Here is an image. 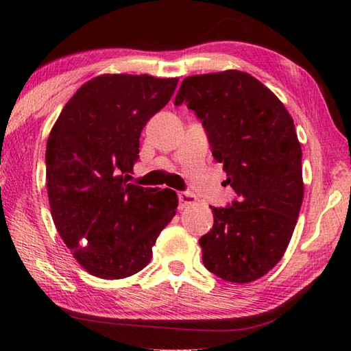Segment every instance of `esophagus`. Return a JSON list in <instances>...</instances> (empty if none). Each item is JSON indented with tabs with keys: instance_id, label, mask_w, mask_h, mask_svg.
Segmentation results:
<instances>
[{
	"instance_id": "obj_1",
	"label": "esophagus",
	"mask_w": 351,
	"mask_h": 351,
	"mask_svg": "<svg viewBox=\"0 0 351 351\" xmlns=\"http://www.w3.org/2000/svg\"><path fill=\"white\" fill-rule=\"evenodd\" d=\"M178 198H180V209H184L186 206L193 204L197 201V197L192 192H181L178 193Z\"/></svg>"
}]
</instances>
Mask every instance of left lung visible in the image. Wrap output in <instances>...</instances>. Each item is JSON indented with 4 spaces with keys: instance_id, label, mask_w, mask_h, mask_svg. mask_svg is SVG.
Returning a JSON list of instances; mask_svg holds the SVG:
<instances>
[{
    "instance_id": "8db88e82",
    "label": "left lung",
    "mask_w": 351,
    "mask_h": 351,
    "mask_svg": "<svg viewBox=\"0 0 351 351\" xmlns=\"http://www.w3.org/2000/svg\"><path fill=\"white\" fill-rule=\"evenodd\" d=\"M181 104L203 121L239 198L212 207L213 228L199 240L203 263L226 282L257 280L283 257L304 199L293 117L269 88L237 69L186 77L175 97Z\"/></svg>"
}]
</instances>
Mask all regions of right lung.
Returning <instances> with one entry per match:
<instances>
[{
    "label": "right lung",
    "mask_w": 351,
    "mask_h": 351,
    "mask_svg": "<svg viewBox=\"0 0 351 351\" xmlns=\"http://www.w3.org/2000/svg\"><path fill=\"white\" fill-rule=\"evenodd\" d=\"M178 79L102 74L64 105L46 145L51 215L64 245L94 277L117 280L150 263L178 195L130 184L139 138L169 104Z\"/></svg>",
    "instance_id": "obj_1"
}]
</instances>
